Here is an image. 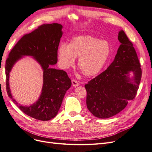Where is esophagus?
<instances>
[{
	"instance_id": "obj_1",
	"label": "esophagus",
	"mask_w": 152,
	"mask_h": 152,
	"mask_svg": "<svg viewBox=\"0 0 152 152\" xmlns=\"http://www.w3.org/2000/svg\"><path fill=\"white\" fill-rule=\"evenodd\" d=\"M72 86L74 87H77L78 86H79V82L75 79H73L72 80Z\"/></svg>"
}]
</instances>
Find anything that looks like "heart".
<instances>
[{"instance_id": "b5f03b06", "label": "heart", "mask_w": 152, "mask_h": 152, "mask_svg": "<svg viewBox=\"0 0 152 152\" xmlns=\"http://www.w3.org/2000/svg\"><path fill=\"white\" fill-rule=\"evenodd\" d=\"M59 65L67 69L74 65L76 57H79L78 66L82 74L94 76L101 72L110 54V45L106 40L91 35L73 38L68 45L62 44L58 49Z\"/></svg>"}]
</instances>
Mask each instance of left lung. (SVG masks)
Masks as SVG:
<instances>
[{
    "label": "left lung",
    "instance_id": "obj_1",
    "mask_svg": "<svg viewBox=\"0 0 152 152\" xmlns=\"http://www.w3.org/2000/svg\"><path fill=\"white\" fill-rule=\"evenodd\" d=\"M118 39L121 44L113 61L85 85L87 107L100 118L113 117L125 108L134 99L141 81V65L132 43L123 30ZM131 71L134 74L132 80L128 77Z\"/></svg>",
    "mask_w": 152,
    "mask_h": 152
}]
</instances>
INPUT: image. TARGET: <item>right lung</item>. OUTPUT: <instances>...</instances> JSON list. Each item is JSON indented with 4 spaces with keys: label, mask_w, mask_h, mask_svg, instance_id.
Segmentation results:
<instances>
[{
    "label": "right lung",
    "mask_w": 152,
    "mask_h": 152,
    "mask_svg": "<svg viewBox=\"0 0 152 152\" xmlns=\"http://www.w3.org/2000/svg\"><path fill=\"white\" fill-rule=\"evenodd\" d=\"M58 23L44 24L18 41L9 54L6 62V90L18 107L37 120L49 121L58 114L66 91L72 82L64 70L50 67L58 62V49L63 34ZM23 56H33L43 69V87L38 101L28 107L18 104L12 98L8 84L9 73L14 63Z\"/></svg>",
    "instance_id": "add662e5"
}]
</instances>
